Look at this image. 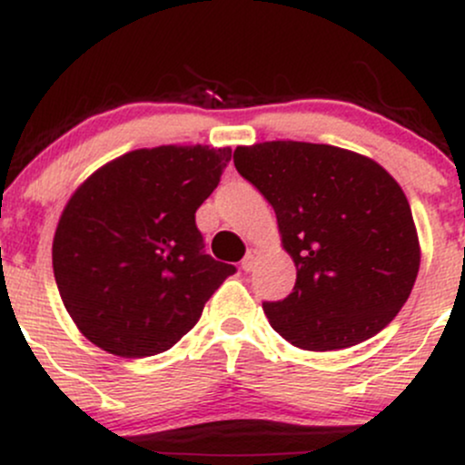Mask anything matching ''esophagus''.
<instances>
[{"instance_id":"1","label":"esophagus","mask_w":465,"mask_h":465,"mask_svg":"<svg viewBox=\"0 0 465 465\" xmlns=\"http://www.w3.org/2000/svg\"><path fill=\"white\" fill-rule=\"evenodd\" d=\"M258 255H260V251L258 249H249L247 251V255H244L242 258V262H240V266H242V271H253L255 269V262H258Z\"/></svg>"}]
</instances>
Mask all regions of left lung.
Listing matches in <instances>:
<instances>
[{
    "label": "left lung",
    "mask_w": 465,
    "mask_h": 465,
    "mask_svg": "<svg viewBox=\"0 0 465 465\" xmlns=\"http://www.w3.org/2000/svg\"><path fill=\"white\" fill-rule=\"evenodd\" d=\"M233 163L273 205L297 266L291 295L264 302L302 350L359 345L400 312L420 271V240L398 181L365 154L308 142L238 146Z\"/></svg>",
    "instance_id": "8db88e82"
}]
</instances>
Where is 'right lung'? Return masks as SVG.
<instances>
[{"label":"right lung","mask_w":465,"mask_h":465,"mask_svg":"<svg viewBox=\"0 0 465 465\" xmlns=\"http://www.w3.org/2000/svg\"><path fill=\"white\" fill-rule=\"evenodd\" d=\"M232 148L131 151L78 185L58 218L52 264L78 330L109 354L170 350L236 266L203 251L196 210Z\"/></svg>","instance_id":"add662e5"}]
</instances>
